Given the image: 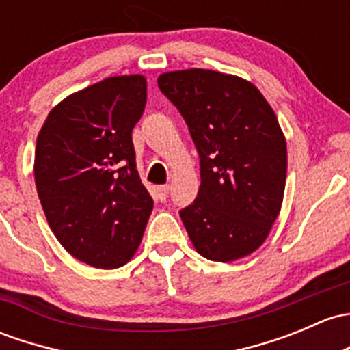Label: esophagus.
I'll list each match as a JSON object with an SVG mask.
<instances>
[{
  "label": "esophagus",
  "instance_id": "34e87169",
  "mask_svg": "<svg viewBox=\"0 0 350 350\" xmlns=\"http://www.w3.org/2000/svg\"><path fill=\"white\" fill-rule=\"evenodd\" d=\"M169 194V185H161L157 186V196L161 198V201H164Z\"/></svg>",
  "mask_w": 350,
  "mask_h": 350
}]
</instances>
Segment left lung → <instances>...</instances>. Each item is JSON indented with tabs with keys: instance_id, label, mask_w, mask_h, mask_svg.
Instances as JSON below:
<instances>
[{
	"instance_id": "1",
	"label": "left lung",
	"mask_w": 350,
	"mask_h": 350,
	"mask_svg": "<svg viewBox=\"0 0 350 350\" xmlns=\"http://www.w3.org/2000/svg\"><path fill=\"white\" fill-rule=\"evenodd\" d=\"M200 152L201 186L179 213L194 250L213 262L256 252L283 203L286 141L273 109L250 80L186 68L161 73Z\"/></svg>"
}]
</instances>
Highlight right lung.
Instances as JSON below:
<instances>
[{
	"instance_id": "obj_1",
	"label": "right lung",
	"mask_w": 350,
	"mask_h": 350,
	"mask_svg": "<svg viewBox=\"0 0 350 350\" xmlns=\"http://www.w3.org/2000/svg\"><path fill=\"white\" fill-rule=\"evenodd\" d=\"M146 98L144 75L109 77L55 105L36 137L33 171L46 221L90 267L126 265L152 211L132 144Z\"/></svg>"
}]
</instances>
